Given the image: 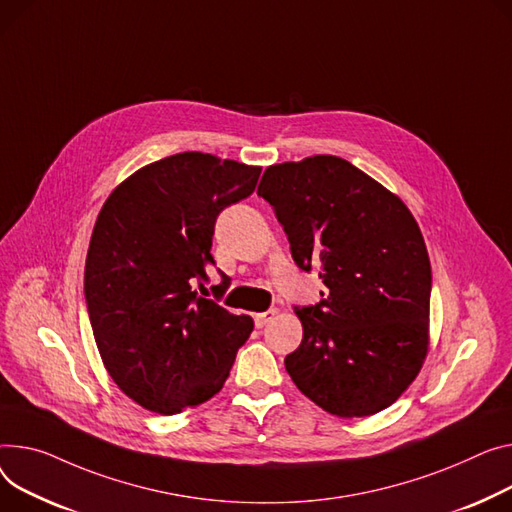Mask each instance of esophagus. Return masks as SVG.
I'll use <instances>...</instances> for the list:
<instances>
[{
  "instance_id": "esophagus-1",
  "label": "esophagus",
  "mask_w": 512,
  "mask_h": 512,
  "mask_svg": "<svg viewBox=\"0 0 512 512\" xmlns=\"http://www.w3.org/2000/svg\"><path fill=\"white\" fill-rule=\"evenodd\" d=\"M278 315V311L276 309H271V311H265V313H259V315H255V327H265L269 321H274V317Z\"/></svg>"
}]
</instances>
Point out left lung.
Listing matches in <instances>:
<instances>
[{
	"label": "left lung",
	"instance_id": "8db88e82",
	"mask_svg": "<svg viewBox=\"0 0 512 512\" xmlns=\"http://www.w3.org/2000/svg\"><path fill=\"white\" fill-rule=\"evenodd\" d=\"M292 259L319 271L315 306H294V385L339 418L372 416L412 385L428 354L432 271L405 203L337 156L267 166L259 183Z\"/></svg>",
	"mask_w": 512,
	"mask_h": 512
}]
</instances>
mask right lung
<instances>
[{
	"label": "right lung",
	"mask_w": 512,
	"mask_h": 512,
	"mask_svg": "<svg viewBox=\"0 0 512 512\" xmlns=\"http://www.w3.org/2000/svg\"><path fill=\"white\" fill-rule=\"evenodd\" d=\"M259 175L261 166L175 154L135 170L96 218L84 269L92 333L111 379L150 412L173 416L214 397L253 331L251 317L206 298V284L216 218ZM228 286L222 274L212 290Z\"/></svg>",
	"instance_id": "obj_1"
}]
</instances>
